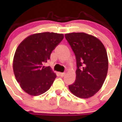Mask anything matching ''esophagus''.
<instances>
[{"label": "esophagus", "mask_w": 122, "mask_h": 122, "mask_svg": "<svg viewBox=\"0 0 122 122\" xmlns=\"http://www.w3.org/2000/svg\"><path fill=\"white\" fill-rule=\"evenodd\" d=\"M65 73H60V75L61 77H63V76H65Z\"/></svg>", "instance_id": "obj_1"}]
</instances>
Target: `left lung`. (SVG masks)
I'll return each mask as SVG.
<instances>
[{
    "label": "left lung",
    "instance_id": "8db88e82",
    "mask_svg": "<svg viewBox=\"0 0 122 122\" xmlns=\"http://www.w3.org/2000/svg\"><path fill=\"white\" fill-rule=\"evenodd\" d=\"M65 37L76 59V80L69 90L81 98L94 95L103 86L107 76V52L101 41L86 33H66Z\"/></svg>",
    "mask_w": 122,
    "mask_h": 122
}]
</instances>
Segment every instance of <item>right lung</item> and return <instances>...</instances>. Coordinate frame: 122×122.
Wrapping results in <instances>:
<instances>
[{
    "label": "right lung",
    "mask_w": 122,
    "mask_h": 122,
    "mask_svg": "<svg viewBox=\"0 0 122 122\" xmlns=\"http://www.w3.org/2000/svg\"><path fill=\"white\" fill-rule=\"evenodd\" d=\"M63 37L62 33L54 32L35 33L18 46L13 59L14 74L22 89L28 94H43L53 84L56 74L50 66L43 65Z\"/></svg>",
    "instance_id": "add662e5"
}]
</instances>
